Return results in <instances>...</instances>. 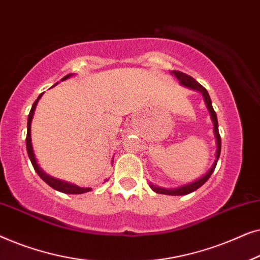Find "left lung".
<instances>
[{
    "instance_id": "8db88e82",
    "label": "left lung",
    "mask_w": 260,
    "mask_h": 260,
    "mask_svg": "<svg viewBox=\"0 0 260 260\" xmlns=\"http://www.w3.org/2000/svg\"><path fill=\"white\" fill-rule=\"evenodd\" d=\"M173 74L175 76L177 79L180 80V83L184 85V86L189 87V88H193V90H197L199 92H201L202 95H204V99H205V103L206 105H207V109L209 113H211V118L213 120V124H214V135H215V138H216V159L213 163L212 168L209 169V172L206 174L205 176H202L201 179H199L197 181H194V182L191 183H188V184H184L182 187H179V188H174V189H165V188H159V187H156L154 184H150L151 189L156 191V193L158 194H166V195H186V194H189L191 191L197 190L200 188L202 184L205 182H207V180L211 177V175L214 172L215 167H216V163H218V159H219V156H220V151H221V138H220V134H219V127H218V119H216V113L214 111V109H213L212 106V101H211V97H209L208 92L206 88L202 86L198 83L197 80L194 79V78H191L190 76H188V74L183 73V72H180V71H173Z\"/></svg>"
}]
</instances>
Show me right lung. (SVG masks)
<instances>
[{"mask_svg":"<svg viewBox=\"0 0 260 260\" xmlns=\"http://www.w3.org/2000/svg\"><path fill=\"white\" fill-rule=\"evenodd\" d=\"M72 76V74H67L66 77H63L61 80H65L67 78ZM42 93L39 95L37 101L34 102L33 106H31L30 109V112L29 115H28V123H27V137H26V145H27V152H28V156H29L30 158V162L31 165H33L35 172L38 173V175L41 177L42 180L45 181L46 183L48 184V186H51L52 188H54L55 190H59V191H62V193H67V194H83V193H86V191H90L91 188H85V187H78L77 184H72V183H69V182H65V181H61V180H58V179H54V177L52 176H48L47 174H45L42 170L40 169V167L37 165V161H35V157H34V154H33V148H31V140H30V123H31V118H33V115H34V111H35V108H37V104L39 102V99L41 98Z\"/></svg>","mask_w":260,"mask_h":260,"instance_id":"right-lung-1","label":"right lung"}]
</instances>
